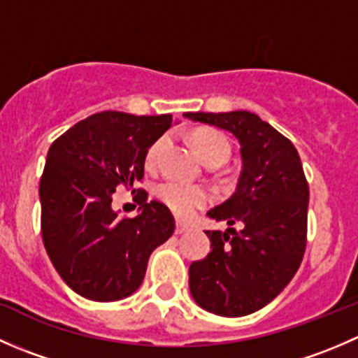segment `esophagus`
Returning a JSON list of instances; mask_svg holds the SVG:
<instances>
[{
  "instance_id": "obj_1",
  "label": "esophagus",
  "mask_w": 358,
  "mask_h": 358,
  "mask_svg": "<svg viewBox=\"0 0 358 358\" xmlns=\"http://www.w3.org/2000/svg\"><path fill=\"white\" fill-rule=\"evenodd\" d=\"M187 230H189V227H187V225H185V223H183V222H176V227H175V232H176V234H178V236H180V234H185V232H187Z\"/></svg>"
}]
</instances>
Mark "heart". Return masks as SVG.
Returning a JSON list of instances; mask_svg holds the SVG:
<instances>
[{
  "mask_svg": "<svg viewBox=\"0 0 358 358\" xmlns=\"http://www.w3.org/2000/svg\"><path fill=\"white\" fill-rule=\"evenodd\" d=\"M192 140L194 150H196L197 156L201 157V161L204 162H225L230 156V142L223 133L216 131V129H197L190 136ZM166 145V136L157 138L152 145L149 147L145 156L147 164H154L161 150ZM156 196L159 201L164 202L169 209H171L175 215L187 216L192 215L197 208L204 206L209 201V194L206 192L201 187L187 185V183L178 182V180H166V182L159 183L156 187Z\"/></svg>",
  "mask_w": 358,
  "mask_h": 358,
  "instance_id": "b5f03b06",
  "label": "heart"
}]
</instances>
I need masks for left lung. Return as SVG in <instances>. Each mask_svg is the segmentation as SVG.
Wrapping results in <instances>:
<instances>
[{
	"mask_svg": "<svg viewBox=\"0 0 358 358\" xmlns=\"http://www.w3.org/2000/svg\"><path fill=\"white\" fill-rule=\"evenodd\" d=\"M183 117L232 133L243 161L236 192L208 211L229 229L206 232L211 252L190 265V294L216 315H249L279 296L301 265L310 197L301 159L286 136L252 112H185Z\"/></svg>",
	"mask_w": 358,
	"mask_h": 358,
	"instance_id": "left-lung-1",
	"label": "left lung"
}]
</instances>
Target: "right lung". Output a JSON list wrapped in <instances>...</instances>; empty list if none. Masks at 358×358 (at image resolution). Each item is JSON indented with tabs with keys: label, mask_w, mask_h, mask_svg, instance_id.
<instances>
[{
	"label": "right lung",
	"mask_w": 358,
	"mask_h": 358,
	"mask_svg": "<svg viewBox=\"0 0 358 358\" xmlns=\"http://www.w3.org/2000/svg\"><path fill=\"white\" fill-rule=\"evenodd\" d=\"M173 115L106 110L83 119L52 143L39 182L46 252L64 282L92 301H117L143 282L149 256L175 232L164 204L138 189V215L112 209L117 187L143 178L149 147Z\"/></svg>",
	"instance_id": "1"
}]
</instances>
